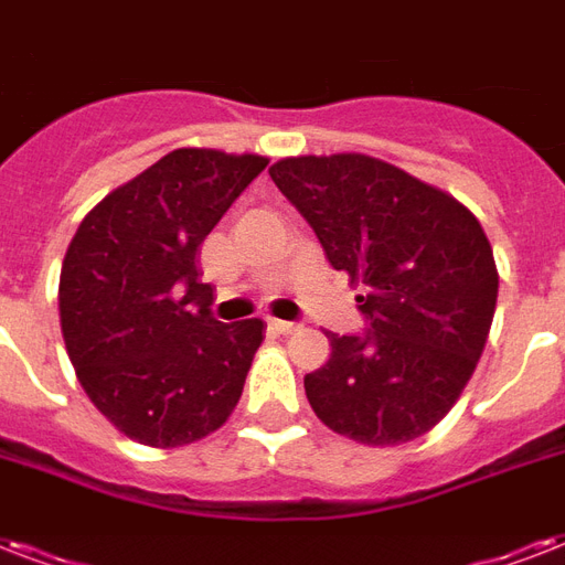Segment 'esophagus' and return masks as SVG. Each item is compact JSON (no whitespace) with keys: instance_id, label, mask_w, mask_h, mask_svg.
<instances>
[{"instance_id":"1","label":"esophagus","mask_w":565,"mask_h":565,"mask_svg":"<svg viewBox=\"0 0 565 565\" xmlns=\"http://www.w3.org/2000/svg\"><path fill=\"white\" fill-rule=\"evenodd\" d=\"M268 327L274 332H279V335H288V332H295L297 330V323L295 321H279V318H270Z\"/></svg>"}]
</instances>
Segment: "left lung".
I'll list each match as a JSON object with an SVG mask.
<instances>
[{"label": "left lung", "mask_w": 565, "mask_h": 565, "mask_svg": "<svg viewBox=\"0 0 565 565\" xmlns=\"http://www.w3.org/2000/svg\"><path fill=\"white\" fill-rule=\"evenodd\" d=\"M270 179L327 259L362 286V335L330 339L306 397L332 433L388 448L448 415L471 380L498 300L492 244L448 191L362 152L279 159Z\"/></svg>", "instance_id": "left-lung-1"}]
</instances>
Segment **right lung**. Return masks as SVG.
<instances>
[{
	"mask_svg": "<svg viewBox=\"0 0 565 565\" xmlns=\"http://www.w3.org/2000/svg\"><path fill=\"white\" fill-rule=\"evenodd\" d=\"M265 168L253 152L182 147L78 223L61 265V332L90 404L129 439L179 448L233 415L265 323L217 321L196 256Z\"/></svg>",
	"mask_w": 565,
	"mask_h": 565,
	"instance_id": "obj_1",
	"label": "right lung"
}]
</instances>
